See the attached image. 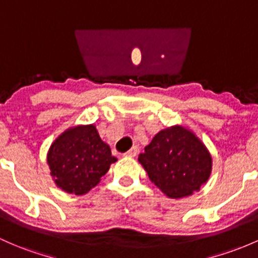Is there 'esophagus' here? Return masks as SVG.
Here are the masks:
<instances>
[{
	"instance_id": "34e87169",
	"label": "esophagus",
	"mask_w": 258,
	"mask_h": 258,
	"mask_svg": "<svg viewBox=\"0 0 258 258\" xmlns=\"http://www.w3.org/2000/svg\"><path fill=\"white\" fill-rule=\"evenodd\" d=\"M138 152H139V148H138V146H133L129 151L125 152V156L135 157L138 155Z\"/></svg>"
}]
</instances>
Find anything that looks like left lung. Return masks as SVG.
I'll return each instance as SVG.
<instances>
[{
  "label": "left lung",
  "mask_w": 258,
  "mask_h": 258,
  "mask_svg": "<svg viewBox=\"0 0 258 258\" xmlns=\"http://www.w3.org/2000/svg\"><path fill=\"white\" fill-rule=\"evenodd\" d=\"M138 160L152 183L170 198H182L199 190L212 170V157L206 146L182 126L157 133Z\"/></svg>",
  "instance_id": "1"
}]
</instances>
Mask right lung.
Listing matches in <instances>:
<instances>
[{
    "label": "right lung",
    "instance_id": "add662e5",
    "mask_svg": "<svg viewBox=\"0 0 258 258\" xmlns=\"http://www.w3.org/2000/svg\"><path fill=\"white\" fill-rule=\"evenodd\" d=\"M117 161L95 125L71 128L52 143L48 165L55 183L68 193L81 196L92 189Z\"/></svg>",
    "mask_w": 258,
    "mask_h": 258
}]
</instances>
